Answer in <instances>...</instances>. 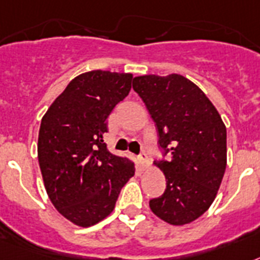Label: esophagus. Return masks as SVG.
<instances>
[{
	"label": "esophagus",
	"instance_id": "obj_1",
	"mask_svg": "<svg viewBox=\"0 0 260 260\" xmlns=\"http://www.w3.org/2000/svg\"><path fill=\"white\" fill-rule=\"evenodd\" d=\"M138 162L142 169L147 167V165H149V156H147V154H146L145 151H142V153L138 155Z\"/></svg>",
	"mask_w": 260,
	"mask_h": 260
}]
</instances>
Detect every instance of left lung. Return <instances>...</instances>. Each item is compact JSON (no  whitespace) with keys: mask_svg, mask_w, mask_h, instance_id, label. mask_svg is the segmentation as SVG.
<instances>
[{"mask_svg":"<svg viewBox=\"0 0 260 260\" xmlns=\"http://www.w3.org/2000/svg\"><path fill=\"white\" fill-rule=\"evenodd\" d=\"M133 89L155 122L164 151L154 164L164 171L166 190L150 199V209L174 226L187 224L207 211L222 183L226 126L206 94L183 76L135 77Z\"/></svg>","mask_w":260,"mask_h":260,"instance_id":"8db88e82","label":"left lung"}]
</instances>
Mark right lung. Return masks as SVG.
Masks as SVG:
<instances>
[{
  "mask_svg": "<svg viewBox=\"0 0 260 260\" xmlns=\"http://www.w3.org/2000/svg\"><path fill=\"white\" fill-rule=\"evenodd\" d=\"M133 74L93 70L76 77L41 121L38 162L45 188L59 214L90 227L115 207L134 175V162L104 142L107 117L132 89Z\"/></svg>",
  "mask_w": 260,
  "mask_h": 260,
  "instance_id": "1",
  "label": "right lung"
}]
</instances>
